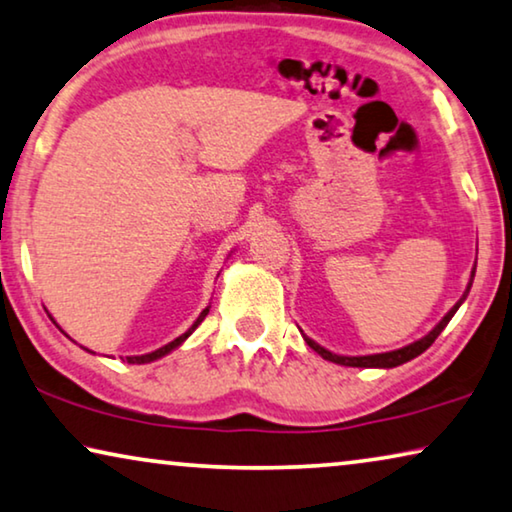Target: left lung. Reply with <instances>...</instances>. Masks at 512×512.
<instances>
[{"label": "left lung", "mask_w": 512, "mask_h": 512, "mask_svg": "<svg viewBox=\"0 0 512 512\" xmlns=\"http://www.w3.org/2000/svg\"><path fill=\"white\" fill-rule=\"evenodd\" d=\"M471 282H474V271H471V280H469V285H467V292L462 294V299L457 301L451 310H448V315L441 319V322L434 326V329L425 335V338H421V340H416L414 345H407V347H402V349H395V352H386V354H372V356H338V354H331L329 349H324V347H319L315 340H310V338H305V342H308V345L315 349V352L322 356V358H326V361H331V363H340V365H349V368H395V365H402V363H407V361H411V358H416L418 354H423L427 347L432 345L434 340L439 338V333L446 329V324L451 322V317L455 315L457 312V308H460L462 305V301L467 299V294H469V289H471Z\"/></svg>", "instance_id": "1"}]
</instances>
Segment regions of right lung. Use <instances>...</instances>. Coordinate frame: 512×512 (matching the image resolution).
Instances as JSON below:
<instances>
[{"mask_svg": "<svg viewBox=\"0 0 512 512\" xmlns=\"http://www.w3.org/2000/svg\"><path fill=\"white\" fill-rule=\"evenodd\" d=\"M207 315H209V308H204V310L200 312V317H197V319H195V324H193V326H190V329H188L186 333H183V335H179V338H177V340L167 342V345H165V347H160V349H156V352H151V354H142V356H126V361H128V363H151V361H156V358H160V356L170 354V352H172V349H177V347L181 345V342H183V340H186V338H188V335H190V333H193V331L197 329V326H200V324H202V319H204V317H207Z\"/></svg>", "mask_w": 512, "mask_h": 512, "instance_id": "add662e5", "label": "right lung"}]
</instances>
